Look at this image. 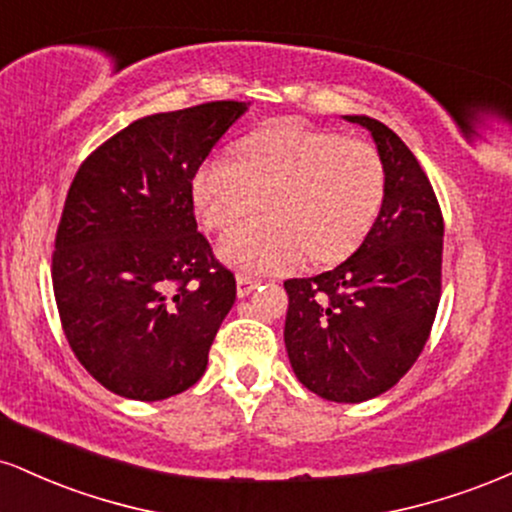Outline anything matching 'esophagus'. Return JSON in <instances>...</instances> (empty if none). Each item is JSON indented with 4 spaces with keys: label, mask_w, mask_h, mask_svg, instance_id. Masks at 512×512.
I'll return each mask as SVG.
<instances>
[{
    "label": "esophagus",
    "mask_w": 512,
    "mask_h": 512,
    "mask_svg": "<svg viewBox=\"0 0 512 512\" xmlns=\"http://www.w3.org/2000/svg\"><path fill=\"white\" fill-rule=\"evenodd\" d=\"M236 289H238V298H245V296H250V293L257 289V281L252 279V276H238V279H236Z\"/></svg>",
    "instance_id": "1"
}]
</instances>
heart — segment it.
I'll list each match as a JSON object with an SVG mask.
<instances>
[{
    "instance_id": "obj_1",
    "label": "heart",
    "mask_w": 512,
    "mask_h": 512,
    "mask_svg": "<svg viewBox=\"0 0 512 512\" xmlns=\"http://www.w3.org/2000/svg\"><path fill=\"white\" fill-rule=\"evenodd\" d=\"M192 199L211 231L231 228L262 199V219L233 228L219 255L240 272H289L303 255L332 264L363 243L383 207L385 166L366 142L284 125L240 142L236 161L202 163Z\"/></svg>"
}]
</instances>
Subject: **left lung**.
<instances>
[{"label": "left lung", "instance_id": "1", "mask_svg": "<svg viewBox=\"0 0 512 512\" xmlns=\"http://www.w3.org/2000/svg\"><path fill=\"white\" fill-rule=\"evenodd\" d=\"M385 166L378 219L349 260L289 279L284 342L296 378L330 402L356 404L399 383L424 349L440 301L443 214L407 144L368 115Z\"/></svg>", "mask_w": 512, "mask_h": 512}]
</instances>
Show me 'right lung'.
Returning <instances> with one entry per match:
<instances>
[{
  "instance_id": "1",
  "label": "right lung",
  "mask_w": 512,
  "mask_h": 512,
  "mask_svg": "<svg viewBox=\"0 0 512 512\" xmlns=\"http://www.w3.org/2000/svg\"><path fill=\"white\" fill-rule=\"evenodd\" d=\"M248 108L216 101L142 117L74 175L52 289L74 356L115 395L158 402L207 370L236 279L197 231L192 178Z\"/></svg>"
}]
</instances>
